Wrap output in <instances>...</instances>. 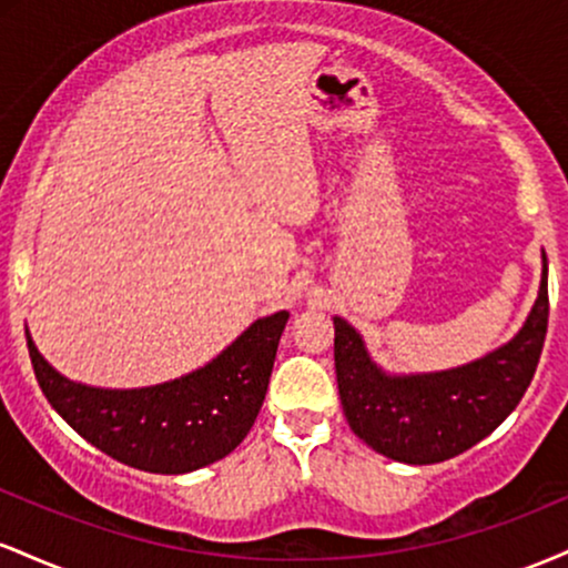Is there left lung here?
Listing matches in <instances>:
<instances>
[{
	"mask_svg": "<svg viewBox=\"0 0 568 568\" xmlns=\"http://www.w3.org/2000/svg\"><path fill=\"white\" fill-rule=\"evenodd\" d=\"M547 256L529 317L510 342L465 366L389 374L344 317L334 315L338 397L352 433L403 465H435L491 435L534 379L547 334Z\"/></svg>",
	"mask_w": 568,
	"mask_h": 568,
	"instance_id": "8db88e82",
	"label": "left lung"
}]
</instances>
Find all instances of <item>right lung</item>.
I'll list each match as a JSON object with an SVG mask.
<instances>
[{
  "label": "right lung",
  "mask_w": 568,
  "mask_h": 568,
  "mask_svg": "<svg viewBox=\"0 0 568 568\" xmlns=\"http://www.w3.org/2000/svg\"><path fill=\"white\" fill-rule=\"evenodd\" d=\"M288 312L253 321L205 366L152 387H93L63 376L26 328L44 397L71 429L103 454L143 473L184 475L224 459L262 410Z\"/></svg>",
  "instance_id": "obj_1"
}]
</instances>
